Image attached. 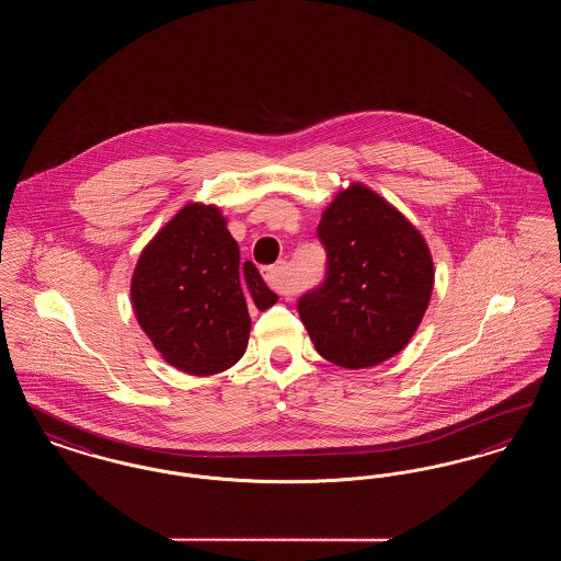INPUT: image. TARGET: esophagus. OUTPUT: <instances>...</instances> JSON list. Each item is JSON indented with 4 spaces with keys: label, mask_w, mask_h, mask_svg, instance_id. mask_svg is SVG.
Listing matches in <instances>:
<instances>
[{
    "label": "esophagus",
    "mask_w": 561,
    "mask_h": 561,
    "mask_svg": "<svg viewBox=\"0 0 561 561\" xmlns=\"http://www.w3.org/2000/svg\"><path fill=\"white\" fill-rule=\"evenodd\" d=\"M263 275H265V282L275 293L284 294V296L296 293V286H294V282L290 279V275H288L286 263L271 265V267L265 268Z\"/></svg>",
    "instance_id": "obj_1"
}]
</instances>
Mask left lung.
Masks as SVG:
<instances>
[{
	"mask_svg": "<svg viewBox=\"0 0 561 561\" xmlns=\"http://www.w3.org/2000/svg\"><path fill=\"white\" fill-rule=\"evenodd\" d=\"M325 279L298 300L321 357L370 368L410 343L433 293V259L419 229L364 185H348L318 227Z\"/></svg>",
	"mask_w": 561,
	"mask_h": 561,
	"instance_id": "8db88e82",
	"label": "left lung"
}]
</instances>
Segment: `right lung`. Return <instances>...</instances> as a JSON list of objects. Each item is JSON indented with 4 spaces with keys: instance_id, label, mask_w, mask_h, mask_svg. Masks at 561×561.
<instances>
[{
    "instance_id": "right-lung-1",
    "label": "right lung",
    "mask_w": 561,
    "mask_h": 561,
    "mask_svg": "<svg viewBox=\"0 0 561 561\" xmlns=\"http://www.w3.org/2000/svg\"><path fill=\"white\" fill-rule=\"evenodd\" d=\"M133 309L161 357L181 373L210 376L248 347V307L277 302L216 206L187 204L149 241L133 275Z\"/></svg>"
}]
</instances>
